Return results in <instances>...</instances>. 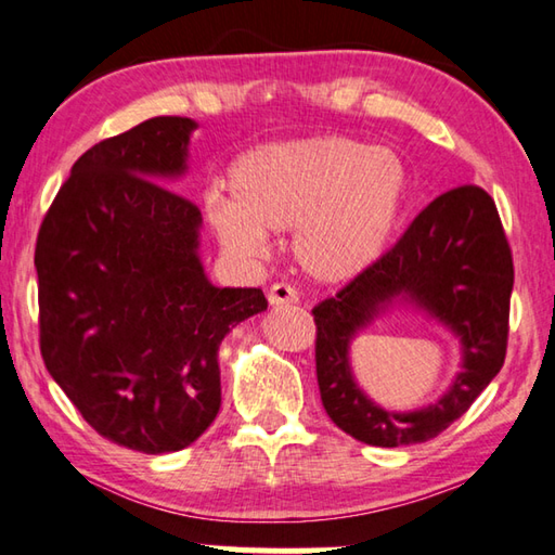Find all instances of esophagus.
I'll use <instances>...</instances> for the list:
<instances>
[{
  "instance_id": "obj_1",
  "label": "esophagus",
  "mask_w": 555,
  "mask_h": 555,
  "mask_svg": "<svg viewBox=\"0 0 555 555\" xmlns=\"http://www.w3.org/2000/svg\"><path fill=\"white\" fill-rule=\"evenodd\" d=\"M268 301H270V305H273V307L297 305L299 295H297L295 287L287 285V282H275V285L270 287V292H268Z\"/></svg>"
}]
</instances>
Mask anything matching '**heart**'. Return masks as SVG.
I'll return each mask as SVG.
<instances>
[{
	"label": "heart",
	"instance_id": "heart-1",
	"mask_svg": "<svg viewBox=\"0 0 555 555\" xmlns=\"http://www.w3.org/2000/svg\"><path fill=\"white\" fill-rule=\"evenodd\" d=\"M229 191L205 197L217 242L236 258H260L270 232H292L301 270L323 282L358 278L379 260L399 229L411 176L396 152L340 138H309L246 152Z\"/></svg>",
	"mask_w": 555,
	"mask_h": 555
}]
</instances>
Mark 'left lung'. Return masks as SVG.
Returning <instances> with one entry per match:
<instances>
[{"mask_svg":"<svg viewBox=\"0 0 555 555\" xmlns=\"http://www.w3.org/2000/svg\"><path fill=\"white\" fill-rule=\"evenodd\" d=\"M512 285L515 266L493 197L478 185L435 197L374 266L311 309L317 379L331 421L372 447L427 442L447 430L503 367ZM396 298L440 318L465 352V370L450 391L413 414L372 404L353 384L347 360L349 340Z\"/></svg>","mask_w":555,"mask_h":555,"instance_id":"1","label":"left lung"}]
</instances>
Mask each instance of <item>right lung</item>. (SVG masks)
Returning a JSON list of instances; mask_svg holds the SVG:
<instances>
[{"mask_svg": "<svg viewBox=\"0 0 555 555\" xmlns=\"http://www.w3.org/2000/svg\"><path fill=\"white\" fill-rule=\"evenodd\" d=\"M191 118L159 115L72 166L36 242L40 354L93 430L142 454L179 452L219 413V343L268 309L215 287L201 210L159 181L185 171Z\"/></svg>", "mask_w": 555, "mask_h": 555, "instance_id": "right-lung-1", "label": "right lung"}]
</instances>
